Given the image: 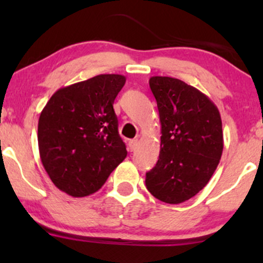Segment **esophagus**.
Masks as SVG:
<instances>
[{
	"mask_svg": "<svg viewBox=\"0 0 263 263\" xmlns=\"http://www.w3.org/2000/svg\"><path fill=\"white\" fill-rule=\"evenodd\" d=\"M137 143H138V140H131L128 142V147L131 151H135L136 147H137Z\"/></svg>",
	"mask_w": 263,
	"mask_h": 263,
	"instance_id": "1",
	"label": "esophagus"
}]
</instances>
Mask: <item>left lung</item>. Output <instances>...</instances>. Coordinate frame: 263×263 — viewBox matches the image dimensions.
Listing matches in <instances>:
<instances>
[{"label": "left lung", "mask_w": 263, "mask_h": 263, "mask_svg": "<svg viewBox=\"0 0 263 263\" xmlns=\"http://www.w3.org/2000/svg\"><path fill=\"white\" fill-rule=\"evenodd\" d=\"M149 87L161 121V151L146 173L153 197L180 204L197 195L218 167L224 148L218 107L205 93L179 79L152 77Z\"/></svg>", "instance_id": "1"}]
</instances>
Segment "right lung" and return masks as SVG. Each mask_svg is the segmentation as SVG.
I'll list each match as a JSON object with an SVG mask.
<instances>
[{
	"mask_svg": "<svg viewBox=\"0 0 263 263\" xmlns=\"http://www.w3.org/2000/svg\"><path fill=\"white\" fill-rule=\"evenodd\" d=\"M126 83L101 74L53 93L38 121L39 155L57 188L74 198L98 192L127 156L114 101Z\"/></svg>",
	"mask_w": 263,
	"mask_h": 263,
	"instance_id": "1",
	"label": "right lung"
}]
</instances>
